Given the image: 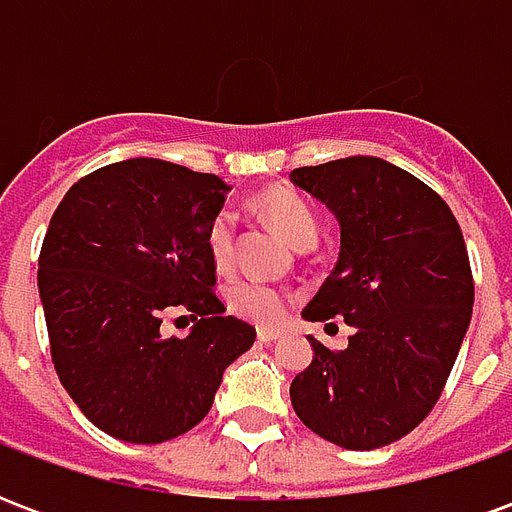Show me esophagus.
Masks as SVG:
<instances>
[{
	"instance_id": "esophagus-1",
	"label": "esophagus",
	"mask_w": 512,
	"mask_h": 512,
	"mask_svg": "<svg viewBox=\"0 0 512 512\" xmlns=\"http://www.w3.org/2000/svg\"><path fill=\"white\" fill-rule=\"evenodd\" d=\"M279 337H282L279 329H260V332H257V340H260V343H277Z\"/></svg>"
}]
</instances>
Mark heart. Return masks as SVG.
Here are the masks:
<instances>
[{
  "label": "heart",
  "mask_w": 512,
  "mask_h": 512,
  "mask_svg": "<svg viewBox=\"0 0 512 512\" xmlns=\"http://www.w3.org/2000/svg\"><path fill=\"white\" fill-rule=\"evenodd\" d=\"M255 205L257 211L263 213L268 222L274 224L296 249L318 241V216H315L312 205L301 197L299 191L285 189V186H271V189L257 194ZM208 255H211L213 266L219 268V271L233 266V211H219L213 216L211 227H208ZM227 304H230V310L238 318L257 323V326H277L285 318V312H288V296L279 288H274V285L257 282V279L233 282L227 288Z\"/></svg>",
  "instance_id": "b5f03b06"
}]
</instances>
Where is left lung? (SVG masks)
<instances>
[{"instance_id":"obj_1","label":"left lung","mask_w":512,"mask_h":512,"mask_svg":"<svg viewBox=\"0 0 512 512\" xmlns=\"http://www.w3.org/2000/svg\"><path fill=\"white\" fill-rule=\"evenodd\" d=\"M290 180L340 224L337 266L301 318L354 326L340 354L307 337L315 356L290 403L321 439L376 450L428 417L458 359L474 304L461 227L436 191L384 158H337Z\"/></svg>"}]
</instances>
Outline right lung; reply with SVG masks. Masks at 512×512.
<instances>
[{
    "mask_svg": "<svg viewBox=\"0 0 512 512\" xmlns=\"http://www.w3.org/2000/svg\"><path fill=\"white\" fill-rule=\"evenodd\" d=\"M230 186L161 158H126L73 183L51 216L38 290L54 370L95 428L161 444L211 411L222 376L255 343L224 315L208 227ZM169 309L201 321L178 341Z\"/></svg>",
    "mask_w": 512,
    "mask_h": 512,
    "instance_id": "1",
    "label": "right lung"
}]
</instances>
